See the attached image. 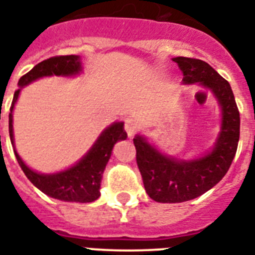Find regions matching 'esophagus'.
I'll use <instances>...</instances> for the list:
<instances>
[{"label":"esophagus","instance_id":"34e87169","mask_svg":"<svg viewBox=\"0 0 255 255\" xmlns=\"http://www.w3.org/2000/svg\"><path fill=\"white\" fill-rule=\"evenodd\" d=\"M124 128H126V132H127L128 137H133L136 131H137V128H139V123H137V120L136 119L128 118V119L126 120Z\"/></svg>","mask_w":255,"mask_h":255}]
</instances>
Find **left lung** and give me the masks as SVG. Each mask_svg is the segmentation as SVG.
Masks as SVG:
<instances>
[{"instance_id":"8db88e82","label":"left lung","mask_w":255,"mask_h":255,"mask_svg":"<svg viewBox=\"0 0 255 255\" xmlns=\"http://www.w3.org/2000/svg\"><path fill=\"white\" fill-rule=\"evenodd\" d=\"M173 61L184 75V85H197L212 92L221 123L213 145L192 159L165 155L148 136H135L136 161L144 188L152 200L163 204L189 201L212 189L232 165L240 140V112L229 82L204 61L185 57Z\"/></svg>"}]
</instances>
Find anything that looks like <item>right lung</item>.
I'll return each instance as SVG.
<instances>
[{
    "label": "right lung",
    "mask_w": 255,
    "mask_h": 255,
    "mask_svg": "<svg viewBox=\"0 0 255 255\" xmlns=\"http://www.w3.org/2000/svg\"><path fill=\"white\" fill-rule=\"evenodd\" d=\"M82 73L83 65L79 55L53 57L38 63L18 82L19 87L14 92L9 114L10 141L13 145L14 155L26 177L49 197L66 202H92L99 198L102 176L112 155L114 145L120 140L127 139V132L124 131V122H114L104 128L91 148L71 167L51 173H42L30 168L18 155L14 143L13 111L22 88L33 83L34 81L46 77L74 78L81 75Z\"/></svg>",
    "instance_id": "add662e5"
}]
</instances>
